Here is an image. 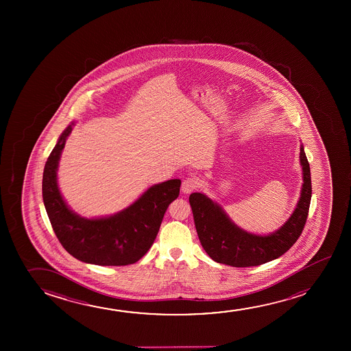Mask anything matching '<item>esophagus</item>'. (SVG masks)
Here are the masks:
<instances>
[{
  "label": "esophagus",
  "mask_w": 351,
  "mask_h": 351,
  "mask_svg": "<svg viewBox=\"0 0 351 351\" xmlns=\"http://www.w3.org/2000/svg\"><path fill=\"white\" fill-rule=\"evenodd\" d=\"M197 187V180H195V178H188L183 181L182 186H181V191H182L184 194H189V193H192Z\"/></svg>",
  "instance_id": "obj_1"
}]
</instances>
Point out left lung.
Segmentation results:
<instances>
[{"mask_svg":"<svg viewBox=\"0 0 351 351\" xmlns=\"http://www.w3.org/2000/svg\"><path fill=\"white\" fill-rule=\"evenodd\" d=\"M300 164L303 183L298 205L288 221L267 235L253 234L236 226L224 208L205 194L189 195L199 240L212 260L232 267H250L277 259L291 248L306 224L312 197L311 168L303 144L300 146Z\"/></svg>","mask_w":351,"mask_h":351,"instance_id":"1","label":"left lung"}]
</instances>
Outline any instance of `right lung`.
Listing matches in <instances>:
<instances>
[{
	"mask_svg": "<svg viewBox=\"0 0 351 351\" xmlns=\"http://www.w3.org/2000/svg\"><path fill=\"white\" fill-rule=\"evenodd\" d=\"M75 122L58 136L44 167L43 202L53 231L75 259L99 266H125L141 259L154 243L169 205L178 197L181 180L147 188L133 204L114 215L86 217L68 206L58 188V162Z\"/></svg>",
	"mask_w": 351,
	"mask_h": 351,
	"instance_id": "obj_1",
	"label": "right lung"
}]
</instances>
